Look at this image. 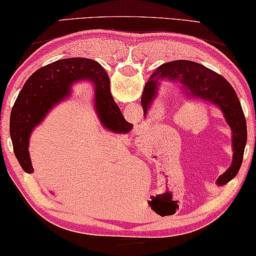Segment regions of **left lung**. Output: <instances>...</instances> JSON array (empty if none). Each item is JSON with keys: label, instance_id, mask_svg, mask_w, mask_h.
I'll return each instance as SVG.
<instances>
[{"label": "left lung", "instance_id": "obj_1", "mask_svg": "<svg viewBox=\"0 0 256 256\" xmlns=\"http://www.w3.org/2000/svg\"><path fill=\"white\" fill-rule=\"evenodd\" d=\"M158 78H168L184 84L187 94L220 107L232 129L233 162L226 172L217 179V184H225L239 172L247 142V124L242 104L234 88L223 76L192 61L178 60L164 64L150 76L144 88L140 104L144 116L156 94Z\"/></svg>", "mask_w": 256, "mask_h": 256}]
</instances>
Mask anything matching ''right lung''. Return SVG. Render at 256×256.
I'll use <instances>...</instances> for the list:
<instances>
[{"instance_id": "add662e5", "label": "right lung", "mask_w": 256, "mask_h": 256, "mask_svg": "<svg viewBox=\"0 0 256 256\" xmlns=\"http://www.w3.org/2000/svg\"><path fill=\"white\" fill-rule=\"evenodd\" d=\"M84 78H90L96 84V110L102 124L116 132L130 130L132 124L124 120L110 94L108 75L98 62L80 58L55 61L32 74L11 110L10 137L14 152L26 173L33 172L28 154L32 129L42 121L55 104L69 94L72 83Z\"/></svg>"}]
</instances>
